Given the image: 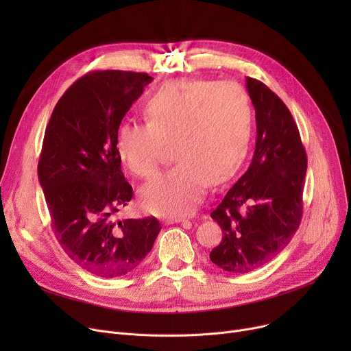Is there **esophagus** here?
<instances>
[{
  "label": "esophagus",
  "mask_w": 351,
  "mask_h": 351,
  "mask_svg": "<svg viewBox=\"0 0 351 351\" xmlns=\"http://www.w3.org/2000/svg\"><path fill=\"white\" fill-rule=\"evenodd\" d=\"M166 223H186V225H191V222H188V220H185V219H169V220H166Z\"/></svg>",
  "instance_id": "1"
}]
</instances>
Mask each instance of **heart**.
<instances>
[{"mask_svg": "<svg viewBox=\"0 0 351 351\" xmlns=\"http://www.w3.org/2000/svg\"><path fill=\"white\" fill-rule=\"evenodd\" d=\"M147 122L123 121L115 147L126 168L139 178L152 176L165 143H173L172 169L152 179L141 192L152 213L182 217L195 212L210 183L236 172L252 136V106L234 82L173 80L163 84L145 105Z\"/></svg>", "mask_w": 351, "mask_h": 351, "instance_id": "obj_1", "label": "heart"}]
</instances>
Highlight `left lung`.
I'll use <instances>...</instances> for the list:
<instances>
[{"mask_svg": "<svg viewBox=\"0 0 351 351\" xmlns=\"http://www.w3.org/2000/svg\"><path fill=\"white\" fill-rule=\"evenodd\" d=\"M256 112V147L247 171L210 213L223 237L210 261L230 273L259 269L299 229L307 156L285 102L263 82L246 78Z\"/></svg>", "mask_w": 351, "mask_h": 351, "instance_id": "left-lung-1", "label": "left lung"}]
</instances>
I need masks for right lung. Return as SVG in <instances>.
Instances as JSON below:
<instances>
[{"label": "right lung", "mask_w": 351, "mask_h": 351, "mask_svg": "<svg viewBox=\"0 0 351 351\" xmlns=\"http://www.w3.org/2000/svg\"><path fill=\"white\" fill-rule=\"evenodd\" d=\"M152 80L145 72L86 73L65 90L45 129L38 179L53 233L73 262L99 278L139 267L162 229L155 217L114 219L134 196L117 129Z\"/></svg>", "instance_id": "1"}]
</instances>
